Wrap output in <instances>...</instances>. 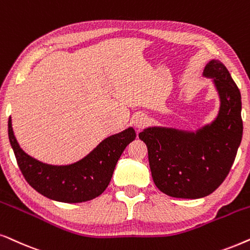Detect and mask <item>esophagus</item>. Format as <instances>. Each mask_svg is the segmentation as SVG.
Wrapping results in <instances>:
<instances>
[{"label":"esophagus","instance_id":"1","mask_svg":"<svg viewBox=\"0 0 250 250\" xmlns=\"http://www.w3.org/2000/svg\"><path fill=\"white\" fill-rule=\"evenodd\" d=\"M132 122H134L135 127H137L138 129H142L148 123V118L144 114V113H137V114L134 116Z\"/></svg>","mask_w":250,"mask_h":250}]
</instances>
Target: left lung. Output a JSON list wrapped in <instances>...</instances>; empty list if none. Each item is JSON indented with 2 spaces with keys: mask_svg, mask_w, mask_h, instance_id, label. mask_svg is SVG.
<instances>
[{
  "mask_svg": "<svg viewBox=\"0 0 250 250\" xmlns=\"http://www.w3.org/2000/svg\"><path fill=\"white\" fill-rule=\"evenodd\" d=\"M221 97L217 119L197 134L148 128L139 134L147 146L152 178L160 191L174 198L207 197L231 170L242 138L241 95L228 68L218 61L206 66Z\"/></svg>",
  "mask_w": 250,
  "mask_h": 250,
  "instance_id": "obj_1",
  "label": "left lung"
}]
</instances>
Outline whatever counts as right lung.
I'll list each match as a JSON object with an SVG mask.
<instances>
[{
	"mask_svg": "<svg viewBox=\"0 0 250 250\" xmlns=\"http://www.w3.org/2000/svg\"><path fill=\"white\" fill-rule=\"evenodd\" d=\"M8 132L17 164L29 185L51 200L78 204L99 197L111 181L122 152L136 137L132 128L106 138L81 161L69 166L42 164L26 154L13 135L11 118Z\"/></svg>",
	"mask_w": 250,
	"mask_h": 250,
	"instance_id": "obj_1",
	"label": "right lung"
}]
</instances>
